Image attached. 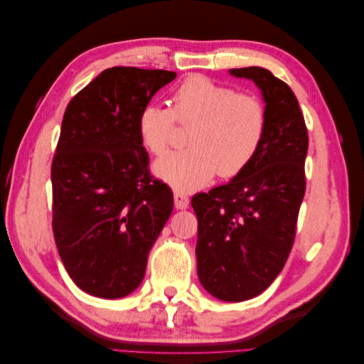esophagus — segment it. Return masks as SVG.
Listing matches in <instances>:
<instances>
[{
	"mask_svg": "<svg viewBox=\"0 0 364 364\" xmlns=\"http://www.w3.org/2000/svg\"><path fill=\"white\" fill-rule=\"evenodd\" d=\"M190 205V199L188 196L182 191H176L174 193V206L178 209H186Z\"/></svg>",
	"mask_w": 364,
	"mask_h": 364,
	"instance_id": "obj_1",
	"label": "esophagus"
}]
</instances>
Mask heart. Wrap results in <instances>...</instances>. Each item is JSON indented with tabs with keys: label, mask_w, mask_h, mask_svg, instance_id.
Listing matches in <instances>:
<instances>
[{
	"label": "heart",
	"mask_w": 364,
	"mask_h": 364,
	"mask_svg": "<svg viewBox=\"0 0 364 364\" xmlns=\"http://www.w3.org/2000/svg\"><path fill=\"white\" fill-rule=\"evenodd\" d=\"M176 123L190 126V147L158 161L155 171L174 188L190 191L208 185L217 173L229 179L249 167L266 136L267 109L255 94L194 74L174 87L170 107L149 103L141 109L136 129L142 146L162 156Z\"/></svg>",
	"instance_id": "1"
}]
</instances>
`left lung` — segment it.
Instances as JSON below:
<instances>
[{
    "instance_id": "left-lung-1",
    "label": "left lung",
    "mask_w": 364,
    "mask_h": 364,
    "mask_svg": "<svg viewBox=\"0 0 364 364\" xmlns=\"http://www.w3.org/2000/svg\"><path fill=\"white\" fill-rule=\"evenodd\" d=\"M259 87L267 109L262 146L226 185L191 199L197 215V274L220 301L241 302L281 273L305 194L308 130L290 86L259 67L234 68Z\"/></svg>"
}]
</instances>
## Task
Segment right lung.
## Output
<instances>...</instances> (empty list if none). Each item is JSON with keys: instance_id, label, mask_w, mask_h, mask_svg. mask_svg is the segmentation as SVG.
Masks as SVG:
<instances>
[{"instance_id": "right-lung-1", "label": "right lung", "mask_w": 364, "mask_h": 364, "mask_svg": "<svg viewBox=\"0 0 364 364\" xmlns=\"http://www.w3.org/2000/svg\"><path fill=\"white\" fill-rule=\"evenodd\" d=\"M176 73L114 67L65 109L51 164L53 234L77 287L103 299L134 291L173 211V193L149 170L139 111Z\"/></svg>"}]
</instances>
